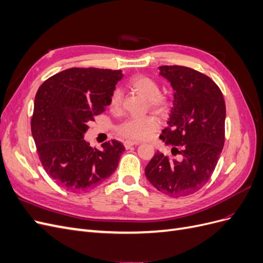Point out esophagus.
Returning a JSON list of instances; mask_svg holds the SVG:
<instances>
[{"mask_svg": "<svg viewBox=\"0 0 263 263\" xmlns=\"http://www.w3.org/2000/svg\"><path fill=\"white\" fill-rule=\"evenodd\" d=\"M140 142H138V141H130V140H126L125 142H124V146L126 147V148H130L132 146H137V145H139Z\"/></svg>", "mask_w": 263, "mask_h": 263, "instance_id": "34e87169", "label": "esophagus"}]
</instances>
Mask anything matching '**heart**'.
I'll use <instances>...</instances> for the list:
<instances>
[{
	"label": "heart",
	"instance_id": "heart-1",
	"mask_svg": "<svg viewBox=\"0 0 263 263\" xmlns=\"http://www.w3.org/2000/svg\"><path fill=\"white\" fill-rule=\"evenodd\" d=\"M129 86L145 99L148 100L149 107L156 110L157 113L164 114L169 108V100L164 95L160 94V86L155 81L146 76H137L130 79ZM122 92L119 89L114 90L112 98L109 101V107L116 110L121 106ZM159 126L158 119L155 116L132 117L119 126L118 132L125 138L134 140H142L149 138Z\"/></svg>",
	"mask_w": 263,
	"mask_h": 263
}]
</instances>
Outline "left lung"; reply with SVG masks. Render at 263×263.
I'll return each mask as SVG.
<instances>
[{
    "mask_svg": "<svg viewBox=\"0 0 263 263\" xmlns=\"http://www.w3.org/2000/svg\"><path fill=\"white\" fill-rule=\"evenodd\" d=\"M159 74L170 82L173 106L160 138L172 145L170 159L160 151L145 169L158 191L173 197L193 194L203 187L217 164L225 141V101L211 78L182 66H161ZM179 150H177V148Z\"/></svg>",
    "mask_w": 263,
    "mask_h": 263,
    "instance_id": "left-lung-1",
    "label": "left lung"
}]
</instances>
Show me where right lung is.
<instances>
[{
    "label": "right lung",
    "instance_id": "add662e5",
    "mask_svg": "<svg viewBox=\"0 0 263 263\" xmlns=\"http://www.w3.org/2000/svg\"><path fill=\"white\" fill-rule=\"evenodd\" d=\"M121 70L71 68L39 87L31 117V134L45 171L62 187L85 191L116 170L125 151L117 140L102 150L84 139L90 122L109 105Z\"/></svg>",
    "mask_w": 263,
    "mask_h": 263
}]
</instances>
